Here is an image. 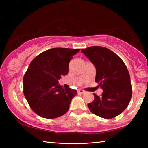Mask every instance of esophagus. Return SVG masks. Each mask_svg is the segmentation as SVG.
Wrapping results in <instances>:
<instances>
[{
	"mask_svg": "<svg viewBox=\"0 0 148 148\" xmlns=\"http://www.w3.org/2000/svg\"><path fill=\"white\" fill-rule=\"evenodd\" d=\"M77 92H78L79 93H81V94H84L86 92V91H84V90H82V89H79L78 91H77Z\"/></svg>",
	"mask_w": 148,
	"mask_h": 148,
	"instance_id": "1",
	"label": "esophagus"
}]
</instances>
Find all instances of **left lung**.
Instances as JSON below:
<instances>
[{
  "instance_id": "8db88e82",
  "label": "left lung",
  "mask_w": 148,
  "mask_h": 148,
  "mask_svg": "<svg viewBox=\"0 0 148 148\" xmlns=\"http://www.w3.org/2000/svg\"><path fill=\"white\" fill-rule=\"evenodd\" d=\"M81 51L96 68L95 82L103 90L101 96L93 94L88 104L92 114L105 119L113 118L128 106L132 97L131 77L123 60L106 47L91 46Z\"/></svg>"
}]
</instances>
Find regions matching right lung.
Here are the masks:
<instances>
[{
  "instance_id": "obj_1",
  "label": "right lung",
  "mask_w": 148,
  "mask_h": 148,
  "mask_svg": "<svg viewBox=\"0 0 148 148\" xmlns=\"http://www.w3.org/2000/svg\"><path fill=\"white\" fill-rule=\"evenodd\" d=\"M79 50L52 48L39 54L30 63L23 80V93L37 115L54 119L68 112L77 91L63 89L59 79L68 74L69 62Z\"/></svg>"
}]
</instances>
